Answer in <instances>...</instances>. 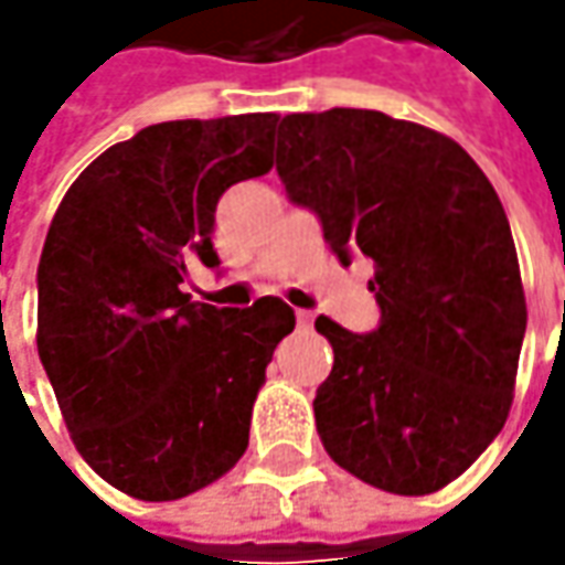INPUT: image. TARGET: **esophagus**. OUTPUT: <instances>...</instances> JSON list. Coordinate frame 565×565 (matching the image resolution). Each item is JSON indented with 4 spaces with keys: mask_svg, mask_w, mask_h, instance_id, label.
I'll return each mask as SVG.
<instances>
[{
    "mask_svg": "<svg viewBox=\"0 0 565 565\" xmlns=\"http://www.w3.org/2000/svg\"><path fill=\"white\" fill-rule=\"evenodd\" d=\"M295 320H298V327H311V323H315V315H311V311H301V308H298V311H295Z\"/></svg>",
    "mask_w": 565,
    "mask_h": 565,
    "instance_id": "obj_1",
    "label": "esophagus"
}]
</instances>
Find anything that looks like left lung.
Masks as SVG:
<instances>
[{
	"label": "left lung",
	"instance_id": "obj_1",
	"mask_svg": "<svg viewBox=\"0 0 565 565\" xmlns=\"http://www.w3.org/2000/svg\"><path fill=\"white\" fill-rule=\"evenodd\" d=\"M276 172L342 264L374 260L377 330L315 320L333 345L323 449L371 488H446L507 424L529 320L497 191L452 138L377 109L286 116Z\"/></svg>",
	"mask_w": 565,
	"mask_h": 565
}]
</instances>
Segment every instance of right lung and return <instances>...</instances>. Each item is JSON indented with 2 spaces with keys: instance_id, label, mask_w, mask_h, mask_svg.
Masks as SVG:
<instances>
[{
  "instance_id": "right-lung-1",
  "label": "right lung",
  "mask_w": 565,
  "mask_h": 565,
  "mask_svg": "<svg viewBox=\"0 0 565 565\" xmlns=\"http://www.w3.org/2000/svg\"><path fill=\"white\" fill-rule=\"evenodd\" d=\"M276 113L160 121L65 191L36 267V352L84 462L135 500H182L248 449L282 298L245 311L182 292L216 267L223 191L273 169Z\"/></svg>"
}]
</instances>
